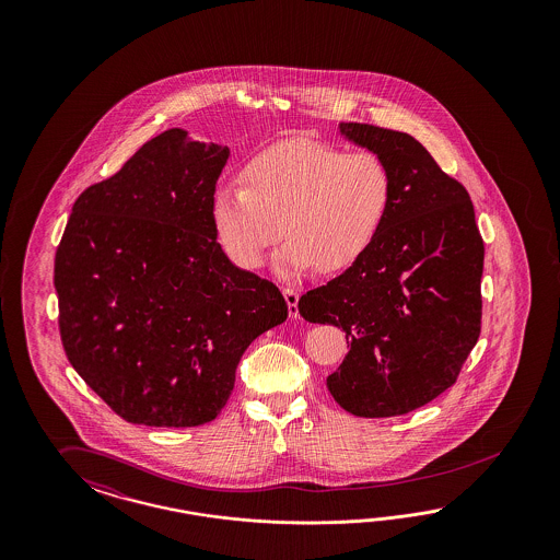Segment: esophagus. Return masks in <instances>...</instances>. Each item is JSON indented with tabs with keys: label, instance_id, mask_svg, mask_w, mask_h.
<instances>
[{
	"label": "esophagus",
	"instance_id": "34e87169",
	"mask_svg": "<svg viewBox=\"0 0 560 560\" xmlns=\"http://www.w3.org/2000/svg\"><path fill=\"white\" fill-rule=\"evenodd\" d=\"M283 298L288 302L289 318H298L300 316V310H298L300 293H298V289L283 288Z\"/></svg>",
	"mask_w": 560,
	"mask_h": 560
}]
</instances>
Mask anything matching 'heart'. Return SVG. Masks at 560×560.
Segmentation results:
<instances>
[{
	"instance_id": "1",
	"label": "heart",
	"mask_w": 560,
	"mask_h": 560,
	"mask_svg": "<svg viewBox=\"0 0 560 560\" xmlns=\"http://www.w3.org/2000/svg\"><path fill=\"white\" fill-rule=\"evenodd\" d=\"M240 178L242 185L213 190L211 221L225 255L242 269L260 267L285 234L281 269L347 271L370 253L394 201V174L382 155L310 137L260 150Z\"/></svg>"
}]
</instances>
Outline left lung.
<instances>
[{
  "label": "left lung",
  "instance_id": "1",
  "mask_svg": "<svg viewBox=\"0 0 560 560\" xmlns=\"http://www.w3.org/2000/svg\"><path fill=\"white\" fill-rule=\"evenodd\" d=\"M394 174L390 215L370 253L298 304L307 323L345 330L326 386L355 417L407 415L458 380L480 337L485 242L468 190L400 131L339 122Z\"/></svg>",
  "mask_w": 560,
  "mask_h": 560
}]
</instances>
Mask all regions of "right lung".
Returning a JSON list of instances; mask_svg holds the SVG:
<instances>
[{
    "instance_id": "1",
    "label": "right lung",
    "mask_w": 560,
    "mask_h": 560,
    "mask_svg": "<svg viewBox=\"0 0 560 560\" xmlns=\"http://www.w3.org/2000/svg\"><path fill=\"white\" fill-rule=\"evenodd\" d=\"M230 150L168 129L73 203L55 255L69 363L127 423L197 427L248 345L288 318L279 288L230 262L211 197Z\"/></svg>"
}]
</instances>
